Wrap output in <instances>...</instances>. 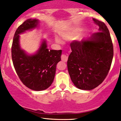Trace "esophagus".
<instances>
[{
    "label": "esophagus",
    "mask_w": 121,
    "mask_h": 121,
    "mask_svg": "<svg viewBox=\"0 0 121 121\" xmlns=\"http://www.w3.org/2000/svg\"><path fill=\"white\" fill-rule=\"evenodd\" d=\"M61 60L64 62H67L68 60V56L67 54H63L61 56Z\"/></svg>",
    "instance_id": "obj_1"
}]
</instances>
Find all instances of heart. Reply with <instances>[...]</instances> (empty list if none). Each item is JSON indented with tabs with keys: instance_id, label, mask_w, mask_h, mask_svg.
Returning <instances> with one entry per match:
<instances>
[{
	"instance_id": "1",
	"label": "heart",
	"mask_w": 121,
	"mask_h": 121,
	"mask_svg": "<svg viewBox=\"0 0 121 121\" xmlns=\"http://www.w3.org/2000/svg\"><path fill=\"white\" fill-rule=\"evenodd\" d=\"M78 33V30H69V31H65L64 32L62 33L61 36L65 40H71V39H74L77 35ZM56 41L57 43H62V40H61L60 38L57 37V36L56 37Z\"/></svg>"
}]
</instances>
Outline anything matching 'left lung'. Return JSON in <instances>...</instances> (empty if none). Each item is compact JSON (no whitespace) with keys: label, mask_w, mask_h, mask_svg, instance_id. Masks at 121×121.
<instances>
[{"label":"left lung","mask_w":121,"mask_h":121,"mask_svg":"<svg viewBox=\"0 0 121 121\" xmlns=\"http://www.w3.org/2000/svg\"><path fill=\"white\" fill-rule=\"evenodd\" d=\"M93 20L99 31L88 39L70 43L72 52L68 58V71L74 85L80 90H92L102 83L112 61L113 44L109 30L102 22Z\"/></svg>","instance_id":"1"}]
</instances>
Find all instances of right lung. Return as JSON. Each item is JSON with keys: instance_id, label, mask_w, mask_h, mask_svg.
Listing matches in <instances>:
<instances>
[{"instance_id": "obj_1", "label": "right lung", "mask_w": 121, "mask_h": 121, "mask_svg": "<svg viewBox=\"0 0 121 121\" xmlns=\"http://www.w3.org/2000/svg\"><path fill=\"white\" fill-rule=\"evenodd\" d=\"M38 24L37 19H27L17 29L12 43V57L16 72L23 84L32 90L42 91L53 82L62 51L48 50L46 40L43 41L35 54L27 55L21 49L19 35L35 29Z\"/></svg>"}]
</instances>
